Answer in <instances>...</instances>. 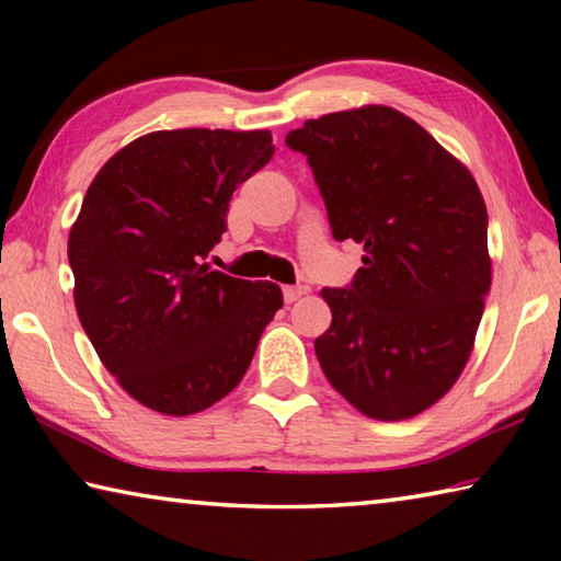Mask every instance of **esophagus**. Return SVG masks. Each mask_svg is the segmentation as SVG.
Returning a JSON list of instances; mask_svg holds the SVG:
<instances>
[{"label": "esophagus", "mask_w": 561, "mask_h": 561, "mask_svg": "<svg viewBox=\"0 0 561 561\" xmlns=\"http://www.w3.org/2000/svg\"><path fill=\"white\" fill-rule=\"evenodd\" d=\"M307 291H309V289L301 287V284H294V287H284V301H287V304L297 301V299H301Z\"/></svg>", "instance_id": "1"}]
</instances>
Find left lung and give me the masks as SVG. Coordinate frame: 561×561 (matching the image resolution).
<instances>
[{"instance_id": "8db88e82", "label": "left lung", "mask_w": 561, "mask_h": 561, "mask_svg": "<svg viewBox=\"0 0 561 561\" xmlns=\"http://www.w3.org/2000/svg\"><path fill=\"white\" fill-rule=\"evenodd\" d=\"M307 156L331 234L364 267L324 289L314 341L329 383L376 421H405L450 391L490 291L488 207L458 158L388 106L327 113L287 136Z\"/></svg>"}]
</instances>
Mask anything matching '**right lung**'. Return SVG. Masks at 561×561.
<instances>
[{"mask_svg": "<svg viewBox=\"0 0 561 561\" xmlns=\"http://www.w3.org/2000/svg\"><path fill=\"white\" fill-rule=\"evenodd\" d=\"M274 156L270 130H156L99 170L69 234L81 327L123 391L193 415L242 381L282 309L272 282L210 270L232 193Z\"/></svg>", "mask_w": 561, "mask_h": 561, "instance_id": "add662e5", "label": "right lung"}]
</instances>
